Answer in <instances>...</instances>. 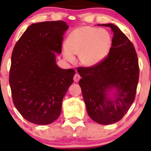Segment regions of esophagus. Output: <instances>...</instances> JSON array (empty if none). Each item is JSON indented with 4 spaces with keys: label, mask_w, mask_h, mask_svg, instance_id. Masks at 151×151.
Listing matches in <instances>:
<instances>
[{
    "label": "esophagus",
    "mask_w": 151,
    "mask_h": 151,
    "mask_svg": "<svg viewBox=\"0 0 151 151\" xmlns=\"http://www.w3.org/2000/svg\"><path fill=\"white\" fill-rule=\"evenodd\" d=\"M80 79V76L79 74H78V73L75 74V76H74V77H73V80H74V81L77 82L79 81Z\"/></svg>",
    "instance_id": "1"
}]
</instances>
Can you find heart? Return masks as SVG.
Listing matches in <instances>:
<instances>
[{
	"label": "heart",
	"instance_id": "heart-1",
	"mask_svg": "<svg viewBox=\"0 0 151 151\" xmlns=\"http://www.w3.org/2000/svg\"><path fill=\"white\" fill-rule=\"evenodd\" d=\"M111 47V37L106 30L82 26L76 28L67 36L63 54L69 63H73V55H78L82 65L91 67L106 58Z\"/></svg>",
	"mask_w": 151,
	"mask_h": 151
}]
</instances>
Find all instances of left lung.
<instances>
[{"label": "left lung", "instance_id": "1", "mask_svg": "<svg viewBox=\"0 0 151 151\" xmlns=\"http://www.w3.org/2000/svg\"><path fill=\"white\" fill-rule=\"evenodd\" d=\"M113 32L112 46L102 63L79 67V85L88 115L100 124L120 120L135 100L139 68L135 47L115 24H102Z\"/></svg>", "mask_w": 151, "mask_h": 151}]
</instances>
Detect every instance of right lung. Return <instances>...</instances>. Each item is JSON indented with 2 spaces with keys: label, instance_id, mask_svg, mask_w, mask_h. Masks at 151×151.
I'll return each instance as SVG.
<instances>
[{
  "label": "right lung",
  "instance_id": "right-lung-1",
  "mask_svg": "<svg viewBox=\"0 0 151 151\" xmlns=\"http://www.w3.org/2000/svg\"><path fill=\"white\" fill-rule=\"evenodd\" d=\"M68 28L63 20L32 24L14 47L9 79L12 99L32 123L47 125L56 120L73 82L75 71L61 69L55 61Z\"/></svg>",
  "mask_w": 151,
  "mask_h": 151
}]
</instances>
